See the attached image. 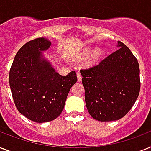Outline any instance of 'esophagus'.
Returning a JSON list of instances; mask_svg holds the SVG:
<instances>
[{"mask_svg": "<svg viewBox=\"0 0 151 151\" xmlns=\"http://www.w3.org/2000/svg\"><path fill=\"white\" fill-rule=\"evenodd\" d=\"M77 77H78V82L81 81V79H82V77H81V73H77Z\"/></svg>", "mask_w": 151, "mask_h": 151, "instance_id": "34e87169", "label": "esophagus"}]
</instances>
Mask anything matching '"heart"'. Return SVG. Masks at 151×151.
Here are the masks:
<instances>
[{
	"label": "heart",
	"mask_w": 151,
	"mask_h": 151,
	"mask_svg": "<svg viewBox=\"0 0 151 151\" xmlns=\"http://www.w3.org/2000/svg\"><path fill=\"white\" fill-rule=\"evenodd\" d=\"M91 50L90 49H88V50H84V56H88L91 54ZM101 54V52H100V50H95L92 53V56H91V62L94 63L95 61L99 59V56Z\"/></svg>",
	"instance_id": "b5f03b06"
}]
</instances>
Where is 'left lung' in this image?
<instances>
[{
    "label": "left lung",
    "instance_id": "obj_1",
    "mask_svg": "<svg viewBox=\"0 0 151 151\" xmlns=\"http://www.w3.org/2000/svg\"><path fill=\"white\" fill-rule=\"evenodd\" d=\"M117 47L98 65L80 71L88 112L101 122L126 116L139 93L138 61L122 42L118 41Z\"/></svg>",
    "mask_w": 151,
    "mask_h": 151
}]
</instances>
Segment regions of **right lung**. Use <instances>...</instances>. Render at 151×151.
Returning <instances> with one entry per match:
<instances>
[{
	"instance_id": "right-lung-1",
	"label": "right lung",
	"mask_w": 151,
	"mask_h": 151,
	"mask_svg": "<svg viewBox=\"0 0 151 151\" xmlns=\"http://www.w3.org/2000/svg\"><path fill=\"white\" fill-rule=\"evenodd\" d=\"M52 46L46 38L27 42L16 53L9 73L12 97L18 111L39 123L61 114L70 90L78 81L75 71L62 76L43 52Z\"/></svg>"
}]
</instances>
